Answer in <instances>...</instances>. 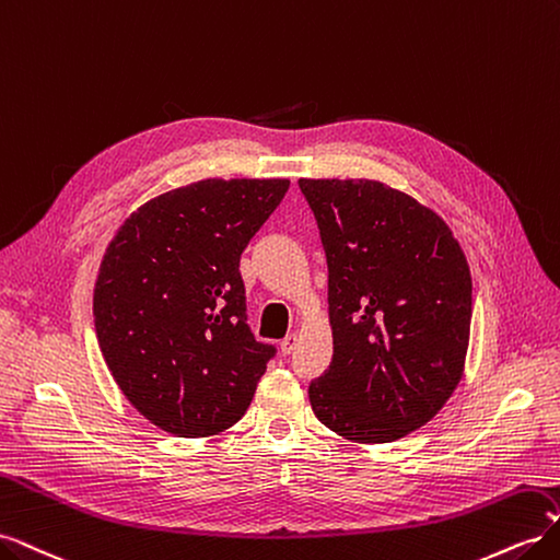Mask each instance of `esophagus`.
<instances>
[{"instance_id": "esophagus-1", "label": "esophagus", "mask_w": 560, "mask_h": 560, "mask_svg": "<svg viewBox=\"0 0 560 560\" xmlns=\"http://www.w3.org/2000/svg\"><path fill=\"white\" fill-rule=\"evenodd\" d=\"M296 346H299V334H290L287 338H282L280 350H282L284 354H290V352H294Z\"/></svg>"}]
</instances>
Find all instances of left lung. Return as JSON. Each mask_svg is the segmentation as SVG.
Masks as SVG:
<instances>
[{
  "instance_id": "obj_1",
  "label": "left lung",
  "mask_w": 560,
  "mask_h": 560,
  "mask_svg": "<svg viewBox=\"0 0 560 560\" xmlns=\"http://www.w3.org/2000/svg\"><path fill=\"white\" fill-rule=\"evenodd\" d=\"M329 266L334 358L311 383L322 425L387 444L430 422L465 371L471 276L448 224L376 179H299Z\"/></svg>"
}]
</instances>
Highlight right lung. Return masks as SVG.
I'll use <instances>...</instances> for the list:
<instances>
[{"mask_svg":"<svg viewBox=\"0 0 560 560\" xmlns=\"http://www.w3.org/2000/svg\"><path fill=\"white\" fill-rule=\"evenodd\" d=\"M290 179H200L118 226L93 292L95 334L126 399L196 439L238 422L276 348L247 327L241 254Z\"/></svg>","mask_w":560,"mask_h":560,"instance_id":"obj_1","label":"right lung"}]
</instances>
